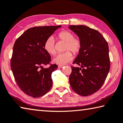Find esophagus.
<instances>
[{
    "label": "esophagus",
    "instance_id": "obj_1",
    "mask_svg": "<svg viewBox=\"0 0 123 123\" xmlns=\"http://www.w3.org/2000/svg\"><path fill=\"white\" fill-rule=\"evenodd\" d=\"M63 67H64V65H58V68H62Z\"/></svg>",
    "mask_w": 123,
    "mask_h": 123
}]
</instances>
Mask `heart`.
<instances>
[{
    "instance_id": "heart-1",
    "label": "heart",
    "mask_w": 123,
    "mask_h": 123,
    "mask_svg": "<svg viewBox=\"0 0 123 123\" xmlns=\"http://www.w3.org/2000/svg\"><path fill=\"white\" fill-rule=\"evenodd\" d=\"M56 37L59 40L65 42L64 50L66 52L58 54L53 58V62L59 65H64L73 60V54L70 51L74 54L79 53L82 47V41L80 37H75L73 32L67 30L60 31ZM44 48L51 55L56 53L55 41L53 37L51 36L46 39L44 43Z\"/></svg>"
}]
</instances>
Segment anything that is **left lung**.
<instances>
[{
	"instance_id": "obj_1",
	"label": "left lung",
	"mask_w": 123,
	"mask_h": 123,
	"mask_svg": "<svg viewBox=\"0 0 123 123\" xmlns=\"http://www.w3.org/2000/svg\"><path fill=\"white\" fill-rule=\"evenodd\" d=\"M69 28L80 38L82 47L73 63L69 82L74 91L82 96H89L102 86L110 69L107 42L97 30L85 25H70Z\"/></svg>"
}]
</instances>
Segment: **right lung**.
<instances>
[{
	"label": "right lung",
	"instance_id": "right-lung-1",
	"mask_svg": "<svg viewBox=\"0 0 123 123\" xmlns=\"http://www.w3.org/2000/svg\"><path fill=\"white\" fill-rule=\"evenodd\" d=\"M61 26L30 28L16 39L13 47L11 69L18 86L25 93L38 98L47 93L52 86V73L56 64L48 68L51 57L44 48V43Z\"/></svg>",
	"mask_w": 123,
	"mask_h": 123
}]
</instances>
